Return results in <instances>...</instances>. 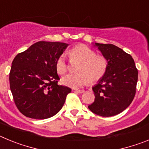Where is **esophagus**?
Here are the masks:
<instances>
[{
  "label": "esophagus",
  "mask_w": 149,
  "mask_h": 149,
  "mask_svg": "<svg viewBox=\"0 0 149 149\" xmlns=\"http://www.w3.org/2000/svg\"><path fill=\"white\" fill-rule=\"evenodd\" d=\"M74 91H75L76 93H84V92H85L84 89H74Z\"/></svg>",
  "instance_id": "esophagus-1"
}]
</instances>
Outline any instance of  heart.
Segmentation results:
<instances>
[{"instance_id": "1", "label": "heart", "mask_w": 149, "mask_h": 149, "mask_svg": "<svg viewBox=\"0 0 149 149\" xmlns=\"http://www.w3.org/2000/svg\"><path fill=\"white\" fill-rule=\"evenodd\" d=\"M71 60H80L77 66L78 72L68 74L62 79L64 85L72 88H79L89 82L101 80L106 74L108 62L104 56L96 54L95 51L86 45H77L68 52ZM56 70L59 74H64L68 70V62L65 54L58 56Z\"/></svg>"}]
</instances>
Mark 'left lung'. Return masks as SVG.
Segmentation results:
<instances>
[{"label": "left lung", "instance_id": "8db88e82", "mask_svg": "<svg viewBox=\"0 0 149 149\" xmlns=\"http://www.w3.org/2000/svg\"><path fill=\"white\" fill-rule=\"evenodd\" d=\"M108 62L106 74L93 90L95 98L89 110L109 117L122 113L131 104L136 94L138 70L129 54L112 44L95 43Z\"/></svg>", "mask_w": 149, "mask_h": 149}]
</instances>
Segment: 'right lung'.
Returning <instances> with one entry per match:
<instances>
[{
  "label": "right lung",
  "mask_w": 149,
  "mask_h": 149,
  "mask_svg": "<svg viewBox=\"0 0 149 149\" xmlns=\"http://www.w3.org/2000/svg\"><path fill=\"white\" fill-rule=\"evenodd\" d=\"M68 44L40 41L15 56L10 85L15 106L25 116L45 119L61 110L72 89L57 84L56 61Z\"/></svg>",
  "instance_id": "1"
}]
</instances>
